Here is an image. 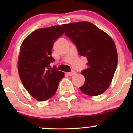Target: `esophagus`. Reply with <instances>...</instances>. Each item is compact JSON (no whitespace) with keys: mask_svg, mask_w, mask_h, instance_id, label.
Returning <instances> with one entry per match:
<instances>
[{"mask_svg":"<svg viewBox=\"0 0 133 133\" xmlns=\"http://www.w3.org/2000/svg\"><path fill=\"white\" fill-rule=\"evenodd\" d=\"M67 74H68V75H69V76H73L76 74V72L74 71H71V72H68V73H67Z\"/></svg>","mask_w":133,"mask_h":133,"instance_id":"esophagus-1","label":"esophagus"}]
</instances>
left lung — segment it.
<instances>
[{"mask_svg":"<svg viewBox=\"0 0 133 133\" xmlns=\"http://www.w3.org/2000/svg\"><path fill=\"white\" fill-rule=\"evenodd\" d=\"M65 34L77 47L80 56L86 57L88 68L81 72L85 77L80 87L84 94L96 96L110 86L117 65V52L108 34L87 21L63 24Z\"/></svg>","mask_w":133,"mask_h":133,"instance_id":"obj_1","label":"left lung"}]
</instances>
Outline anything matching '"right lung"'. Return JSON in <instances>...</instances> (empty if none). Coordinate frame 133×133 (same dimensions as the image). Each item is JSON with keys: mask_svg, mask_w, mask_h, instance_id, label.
Returning <instances> with one entry per match:
<instances>
[{"mask_svg": "<svg viewBox=\"0 0 133 133\" xmlns=\"http://www.w3.org/2000/svg\"><path fill=\"white\" fill-rule=\"evenodd\" d=\"M64 33L60 25L40 28L23 41L18 59V72L23 86L36 100L52 97L64 73L51 68L54 61L52 49L55 41Z\"/></svg>", "mask_w": 133, "mask_h": 133, "instance_id": "obj_1", "label": "right lung"}]
</instances>
